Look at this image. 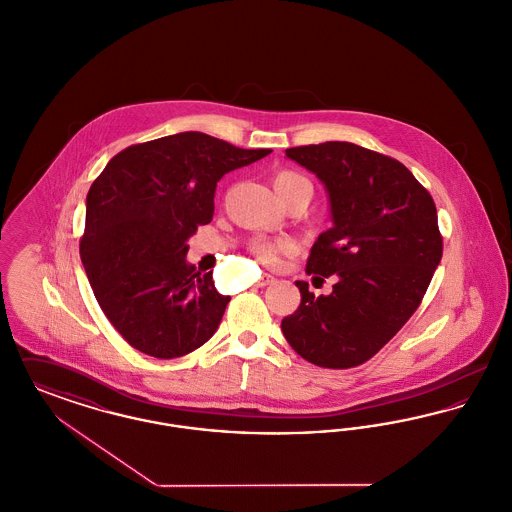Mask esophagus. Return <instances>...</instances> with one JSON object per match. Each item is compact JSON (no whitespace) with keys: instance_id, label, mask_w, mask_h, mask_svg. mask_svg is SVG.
<instances>
[{"instance_id":"esophagus-1","label":"esophagus","mask_w":512,"mask_h":512,"mask_svg":"<svg viewBox=\"0 0 512 512\" xmlns=\"http://www.w3.org/2000/svg\"><path fill=\"white\" fill-rule=\"evenodd\" d=\"M272 282H274V276H272V274H263V276L259 278L257 286H259V288H265V286H268V284H272Z\"/></svg>"}]
</instances>
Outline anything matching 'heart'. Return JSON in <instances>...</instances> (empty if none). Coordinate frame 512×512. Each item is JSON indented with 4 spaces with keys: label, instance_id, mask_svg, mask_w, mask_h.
Listing matches in <instances>:
<instances>
[{
    "label": "heart",
    "instance_id": "1",
    "mask_svg": "<svg viewBox=\"0 0 512 512\" xmlns=\"http://www.w3.org/2000/svg\"><path fill=\"white\" fill-rule=\"evenodd\" d=\"M272 184H274V190H276V194H278V192H284V190H288V188H292V186H297V184H309V182H307L301 174H297V172L282 171L274 176ZM292 247L293 242L292 240H288V238H280V240H257V242L253 244V251H255V255H257L263 263H274L276 257H278V253L290 251Z\"/></svg>",
    "mask_w": 512,
    "mask_h": 512
}]
</instances>
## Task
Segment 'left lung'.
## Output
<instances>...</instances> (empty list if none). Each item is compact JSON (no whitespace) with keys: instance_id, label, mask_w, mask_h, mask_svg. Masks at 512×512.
I'll use <instances>...</instances> for the list:
<instances>
[{"instance_id":"1","label":"left lung","mask_w":512,"mask_h":512,"mask_svg":"<svg viewBox=\"0 0 512 512\" xmlns=\"http://www.w3.org/2000/svg\"><path fill=\"white\" fill-rule=\"evenodd\" d=\"M330 201L332 228L311 249L307 274L336 276L328 295L301 292L282 320L288 343L324 368L363 365L413 317L441 261L432 195L405 165L349 142L290 147Z\"/></svg>"}]
</instances>
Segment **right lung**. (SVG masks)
<instances>
[{
  "mask_svg": "<svg viewBox=\"0 0 512 512\" xmlns=\"http://www.w3.org/2000/svg\"><path fill=\"white\" fill-rule=\"evenodd\" d=\"M270 149L180 132L117 153L86 197L80 259L101 311L138 351L174 359L209 340L230 297L186 261L215 213L217 182Z\"/></svg>",
  "mask_w": 512,
  "mask_h": 512,
  "instance_id": "add662e5",
  "label": "right lung"
}]
</instances>
